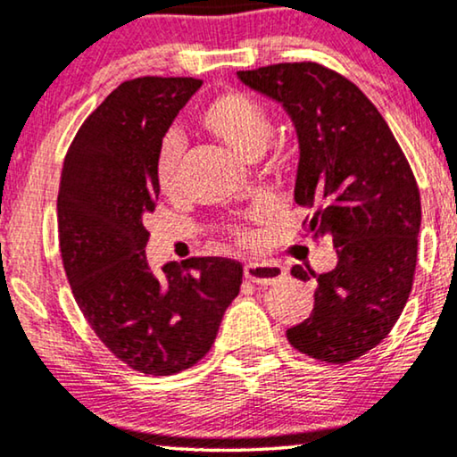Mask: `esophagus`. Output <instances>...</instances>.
<instances>
[{"mask_svg":"<svg viewBox=\"0 0 457 457\" xmlns=\"http://www.w3.org/2000/svg\"><path fill=\"white\" fill-rule=\"evenodd\" d=\"M284 276V267L279 263H271V261H248L245 265V278L261 286L279 282Z\"/></svg>","mask_w":457,"mask_h":457,"instance_id":"1","label":"esophagus"}]
</instances>
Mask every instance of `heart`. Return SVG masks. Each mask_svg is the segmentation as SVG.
I'll list each match as a JSON object with an SVG mask.
<instances>
[{
    "label": "heart",
    "mask_w": 457,
    "mask_h": 457,
    "mask_svg": "<svg viewBox=\"0 0 457 457\" xmlns=\"http://www.w3.org/2000/svg\"><path fill=\"white\" fill-rule=\"evenodd\" d=\"M200 125L228 144L242 158H254L265 150L273 125L270 114L257 100L242 91H225L212 97L200 112ZM181 139L175 133L162 137L154 162L156 184L161 192L175 194L179 187ZM238 238L251 242L253 236L238 229Z\"/></svg>",
    "instance_id": "obj_1"
}]
</instances>
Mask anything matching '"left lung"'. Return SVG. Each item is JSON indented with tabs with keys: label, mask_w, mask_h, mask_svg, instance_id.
I'll return each instance as SVG.
<instances>
[{
	"label": "left lung",
	"mask_w": 457,
	"mask_h": 457,
	"mask_svg": "<svg viewBox=\"0 0 457 457\" xmlns=\"http://www.w3.org/2000/svg\"><path fill=\"white\" fill-rule=\"evenodd\" d=\"M248 87L279 102L299 137L295 200L313 212V238L330 236L338 263L318 279L312 315L286 337L296 351L346 363L374 349L403 312L418 257L422 206L393 131L366 94L318 62L240 71Z\"/></svg>",
	"instance_id": "left-lung-1"
}]
</instances>
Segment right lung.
Returning <instances> with one entry per match:
<instances>
[{"instance_id": "add662e5", "label": "right lung", "mask_w": 457, "mask_h": 457, "mask_svg": "<svg viewBox=\"0 0 457 457\" xmlns=\"http://www.w3.org/2000/svg\"><path fill=\"white\" fill-rule=\"evenodd\" d=\"M200 85L192 77L120 83L79 127L60 175V254L77 305L108 351L150 376L203 360L242 284L232 259L192 257L161 271L145 259L158 145Z\"/></svg>"}]
</instances>
